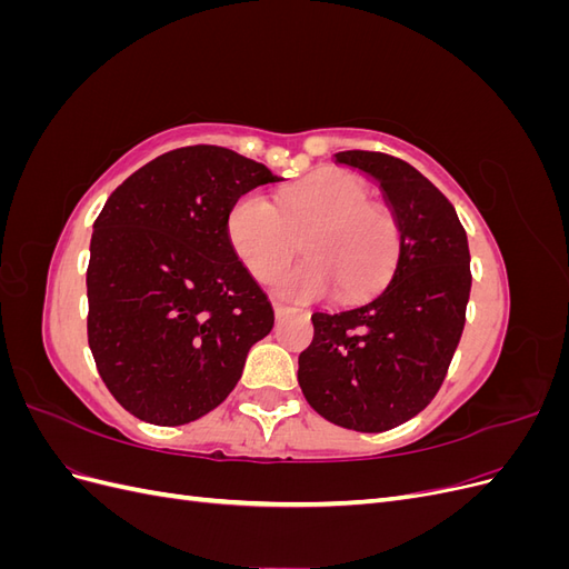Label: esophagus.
<instances>
[{
    "instance_id": "esophagus-1",
    "label": "esophagus",
    "mask_w": 569,
    "mask_h": 569,
    "mask_svg": "<svg viewBox=\"0 0 569 569\" xmlns=\"http://www.w3.org/2000/svg\"><path fill=\"white\" fill-rule=\"evenodd\" d=\"M274 318L278 320H282V318H289V316H297V313H303L301 308H297V306H287V303H280V301H274Z\"/></svg>"
}]
</instances>
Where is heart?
Listing matches in <instances>:
<instances>
[{
    "label": "heart",
    "instance_id": "b5f03b06",
    "mask_svg": "<svg viewBox=\"0 0 569 569\" xmlns=\"http://www.w3.org/2000/svg\"><path fill=\"white\" fill-rule=\"evenodd\" d=\"M226 232L239 261L268 282L299 251L308 261L282 272L274 287L284 297L316 299L335 289L339 301H360L382 289L399 263V220L368 187L339 168H322L282 189L274 206L247 192L232 201Z\"/></svg>",
    "mask_w": 569,
    "mask_h": 569
}]
</instances>
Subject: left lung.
Instances as JSON below:
<instances>
[{"label": "left lung", "instance_id": "8db88e82", "mask_svg": "<svg viewBox=\"0 0 569 569\" xmlns=\"http://www.w3.org/2000/svg\"><path fill=\"white\" fill-rule=\"evenodd\" d=\"M337 161L380 182L401 251L380 297L311 316L316 335L299 356V385L325 420L385 432L425 410L449 372L472 287L468 234L453 203L410 163L358 149Z\"/></svg>", "mask_w": 569, "mask_h": 569}]
</instances>
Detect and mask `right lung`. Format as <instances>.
Wrapping results in <instances>:
<instances>
[{
  "label": "right lung",
  "instance_id": "right-lung-1",
  "mask_svg": "<svg viewBox=\"0 0 569 569\" xmlns=\"http://www.w3.org/2000/svg\"><path fill=\"white\" fill-rule=\"evenodd\" d=\"M280 180L226 147H182L134 170L97 216L88 341L134 418L176 427L206 416L272 330V306L237 258L226 216L234 199Z\"/></svg>",
  "mask_w": 569,
  "mask_h": 569
}]
</instances>
